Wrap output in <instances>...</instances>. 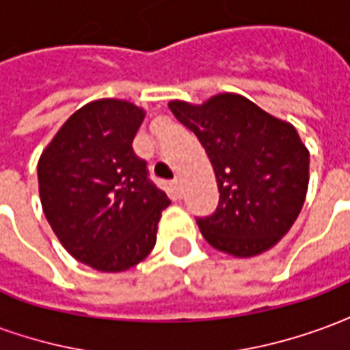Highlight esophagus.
Here are the masks:
<instances>
[{
  "label": "esophagus",
  "instance_id": "esophagus-1",
  "mask_svg": "<svg viewBox=\"0 0 350 350\" xmlns=\"http://www.w3.org/2000/svg\"><path fill=\"white\" fill-rule=\"evenodd\" d=\"M172 191H174V197L176 198L182 197L183 187H182V180H180V178H176V180H172Z\"/></svg>",
  "mask_w": 350,
  "mask_h": 350
}]
</instances>
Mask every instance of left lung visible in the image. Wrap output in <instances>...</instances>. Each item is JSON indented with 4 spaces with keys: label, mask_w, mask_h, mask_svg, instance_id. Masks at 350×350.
Masks as SVG:
<instances>
[{
    "label": "left lung",
    "mask_w": 350,
    "mask_h": 350,
    "mask_svg": "<svg viewBox=\"0 0 350 350\" xmlns=\"http://www.w3.org/2000/svg\"><path fill=\"white\" fill-rule=\"evenodd\" d=\"M168 108L197 135L215 172L217 210L197 219L206 242L240 258L271 250L308 193L309 152L293 123L238 93H217L202 105L170 100Z\"/></svg>",
    "instance_id": "8db88e82"
}]
</instances>
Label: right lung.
<instances>
[{
    "mask_svg": "<svg viewBox=\"0 0 350 350\" xmlns=\"http://www.w3.org/2000/svg\"><path fill=\"white\" fill-rule=\"evenodd\" d=\"M144 116L129 100H92L62 125L37 165L50 227L93 270L123 271L144 260L170 204L133 152Z\"/></svg>",
    "mask_w": 350,
    "mask_h": 350,
    "instance_id": "add662e5",
    "label": "right lung"
}]
</instances>
